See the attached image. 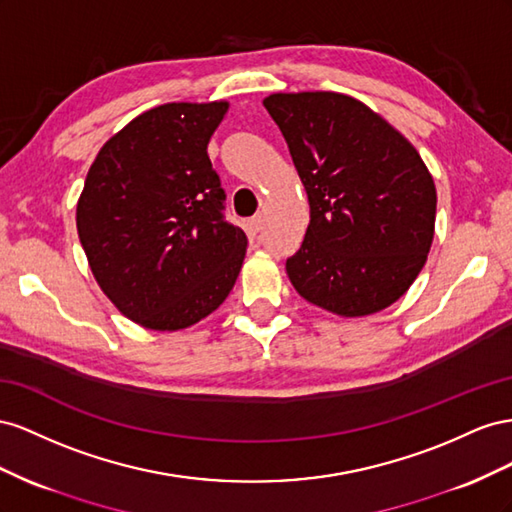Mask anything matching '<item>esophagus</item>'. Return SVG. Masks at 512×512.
<instances>
[{"label": "esophagus", "mask_w": 512, "mask_h": 512, "mask_svg": "<svg viewBox=\"0 0 512 512\" xmlns=\"http://www.w3.org/2000/svg\"><path fill=\"white\" fill-rule=\"evenodd\" d=\"M261 227H264V216H261V214L253 216L251 221H248V231H251L253 236H255V233H259V231H261Z\"/></svg>", "instance_id": "1"}]
</instances>
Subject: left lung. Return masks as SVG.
I'll return each mask as SVG.
<instances>
[{
    "label": "left lung",
    "instance_id": "8db88e82",
    "mask_svg": "<svg viewBox=\"0 0 512 512\" xmlns=\"http://www.w3.org/2000/svg\"><path fill=\"white\" fill-rule=\"evenodd\" d=\"M311 206L287 259L298 294L343 317L397 302L427 261L435 184L414 145L364 102L337 92L264 100Z\"/></svg>",
    "mask_w": 512,
    "mask_h": 512
}]
</instances>
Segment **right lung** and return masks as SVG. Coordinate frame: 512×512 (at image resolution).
<instances>
[{
  "label": "right lung",
  "instance_id": "obj_1",
  "mask_svg": "<svg viewBox=\"0 0 512 512\" xmlns=\"http://www.w3.org/2000/svg\"><path fill=\"white\" fill-rule=\"evenodd\" d=\"M227 102H169L102 145L77 203V231L107 298L150 330L197 324L236 283L246 233L225 218L208 143Z\"/></svg>",
  "mask_w": 512,
  "mask_h": 512
}]
</instances>
